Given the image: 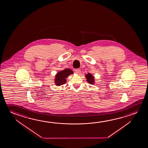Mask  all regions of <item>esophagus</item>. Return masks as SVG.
Wrapping results in <instances>:
<instances>
[{
    "mask_svg": "<svg viewBox=\"0 0 148 148\" xmlns=\"http://www.w3.org/2000/svg\"><path fill=\"white\" fill-rule=\"evenodd\" d=\"M75 72H76V73H77V74H79L81 72V71H80L79 69H77L75 70Z\"/></svg>",
    "mask_w": 148,
    "mask_h": 148,
    "instance_id": "esophagus-1",
    "label": "esophagus"
}]
</instances>
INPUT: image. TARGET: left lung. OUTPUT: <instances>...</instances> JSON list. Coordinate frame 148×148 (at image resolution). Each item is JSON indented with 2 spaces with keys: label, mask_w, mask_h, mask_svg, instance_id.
Instances as JSON below:
<instances>
[{
  "label": "left lung",
  "mask_w": 148,
  "mask_h": 148,
  "mask_svg": "<svg viewBox=\"0 0 148 148\" xmlns=\"http://www.w3.org/2000/svg\"><path fill=\"white\" fill-rule=\"evenodd\" d=\"M85 77L87 78V82L88 83H89L90 84H92V85L95 84V77H94V76L91 74L88 73L87 74L85 75Z\"/></svg>",
  "instance_id": "left-lung-1"
}]
</instances>
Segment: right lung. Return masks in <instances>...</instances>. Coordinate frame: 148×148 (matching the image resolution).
<instances>
[{
	"label": "right lung",
	"mask_w": 148,
	"mask_h": 148,
	"mask_svg": "<svg viewBox=\"0 0 148 148\" xmlns=\"http://www.w3.org/2000/svg\"><path fill=\"white\" fill-rule=\"evenodd\" d=\"M72 74H73V71H72V70L70 69H66L63 70L59 71L58 73L56 74L55 76V85L57 86H59L66 84V78Z\"/></svg>",
	"instance_id": "right-lung-1"
}]
</instances>
